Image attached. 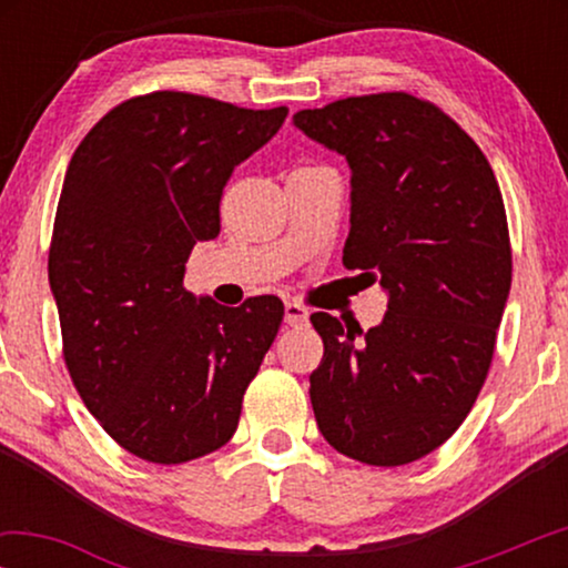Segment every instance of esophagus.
<instances>
[{"instance_id":"1","label":"esophagus","mask_w":568,"mask_h":568,"mask_svg":"<svg viewBox=\"0 0 568 568\" xmlns=\"http://www.w3.org/2000/svg\"><path fill=\"white\" fill-rule=\"evenodd\" d=\"M284 321L286 325H305L307 323V307L300 302H286L284 305Z\"/></svg>"}]
</instances>
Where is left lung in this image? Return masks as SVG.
<instances>
[{
    "label": "left lung",
    "mask_w": 568,
    "mask_h": 568,
    "mask_svg": "<svg viewBox=\"0 0 568 568\" xmlns=\"http://www.w3.org/2000/svg\"><path fill=\"white\" fill-rule=\"evenodd\" d=\"M294 126L352 168L344 266L387 292L364 333L310 315L323 362L310 375L317 429L352 460H422L470 414L511 286L507 212L480 146L408 92L344 98ZM362 333V331H359Z\"/></svg>",
    "instance_id": "left-lung-1"
}]
</instances>
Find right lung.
I'll list each match as a JSON object with an SVG mask.
<instances>
[{
	"mask_svg": "<svg viewBox=\"0 0 568 568\" xmlns=\"http://www.w3.org/2000/svg\"><path fill=\"white\" fill-rule=\"evenodd\" d=\"M286 113L158 90L108 111L69 162L49 251L61 352L90 414L146 463L227 445L282 325L278 297L222 307L183 276L193 245L220 235L232 170Z\"/></svg>",
	"mask_w": 568,
	"mask_h": 568,
	"instance_id": "obj_1",
	"label": "right lung"
}]
</instances>
